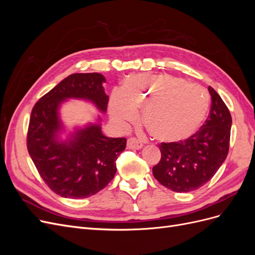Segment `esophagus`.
<instances>
[{
	"mask_svg": "<svg viewBox=\"0 0 255 255\" xmlns=\"http://www.w3.org/2000/svg\"><path fill=\"white\" fill-rule=\"evenodd\" d=\"M143 146V143L135 137H130L128 139V148L133 150H139Z\"/></svg>",
	"mask_w": 255,
	"mask_h": 255,
	"instance_id": "34e87169",
	"label": "esophagus"
}]
</instances>
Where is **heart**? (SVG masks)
I'll list each match as a JSON object with an SVG mask.
<instances>
[{
    "mask_svg": "<svg viewBox=\"0 0 255 255\" xmlns=\"http://www.w3.org/2000/svg\"><path fill=\"white\" fill-rule=\"evenodd\" d=\"M113 96L110 110L115 119L132 122L141 111L145 128L155 139L176 142L194 135L205 120L210 99L206 91L188 81L164 73L128 78Z\"/></svg>",
    "mask_w": 255,
    "mask_h": 255,
    "instance_id": "b5f03b06",
    "label": "heart"
}]
</instances>
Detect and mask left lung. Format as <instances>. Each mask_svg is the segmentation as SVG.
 I'll use <instances>...</instances> for the list:
<instances>
[{
    "instance_id": "left-lung-1",
    "label": "left lung",
    "mask_w": 255,
    "mask_h": 255,
    "mask_svg": "<svg viewBox=\"0 0 255 255\" xmlns=\"http://www.w3.org/2000/svg\"><path fill=\"white\" fill-rule=\"evenodd\" d=\"M208 91L211 111L201 128L185 140L159 144L161 157L153 175L172 191L189 192L203 186L227 158L232 117L214 88Z\"/></svg>"
}]
</instances>
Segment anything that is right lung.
Here are the masks:
<instances>
[{
  "label": "right lung",
  "mask_w": 255,
  "mask_h": 255,
  "mask_svg": "<svg viewBox=\"0 0 255 255\" xmlns=\"http://www.w3.org/2000/svg\"><path fill=\"white\" fill-rule=\"evenodd\" d=\"M100 73H74L39 99L32 110L26 144L29 156L49 188L60 197L88 198L102 190L115 176L126 138L103 135L99 123L76 129L66 141L58 139L63 128L59 106L67 99H84L105 113L109 96ZM100 120V119H99Z\"/></svg>",
  "instance_id": "add662e5"
}]
</instances>
